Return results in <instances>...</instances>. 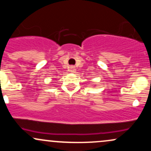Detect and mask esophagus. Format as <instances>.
<instances>
[{
	"mask_svg": "<svg viewBox=\"0 0 151 151\" xmlns=\"http://www.w3.org/2000/svg\"><path fill=\"white\" fill-rule=\"evenodd\" d=\"M70 71L71 72H75V71H76V68H75V67H74V66H71V67H70Z\"/></svg>",
	"mask_w": 151,
	"mask_h": 151,
	"instance_id": "esophagus-1",
	"label": "esophagus"
}]
</instances>
